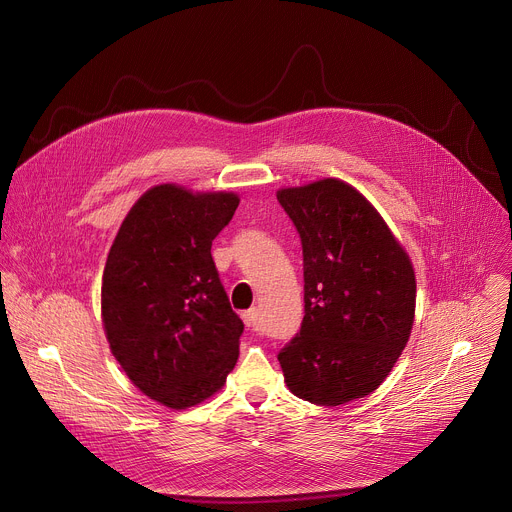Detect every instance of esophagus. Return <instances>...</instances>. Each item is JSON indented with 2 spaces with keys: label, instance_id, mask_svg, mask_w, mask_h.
<instances>
[{
  "label": "esophagus",
  "instance_id": "obj_1",
  "mask_svg": "<svg viewBox=\"0 0 512 512\" xmlns=\"http://www.w3.org/2000/svg\"><path fill=\"white\" fill-rule=\"evenodd\" d=\"M243 316V322H245V326L247 328H251V330H259V310L257 308H251V310H247V312H243L241 314Z\"/></svg>",
  "mask_w": 512,
  "mask_h": 512
}]
</instances>
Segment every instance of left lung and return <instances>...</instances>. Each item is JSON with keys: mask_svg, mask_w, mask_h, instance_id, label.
Instances as JSON below:
<instances>
[{"mask_svg": "<svg viewBox=\"0 0 512 512\" xmlns=\"http://www.w3.org/2000/svg\"><path fill=\"white\" fill-rule=\"evenodd\" d=\"M304 253V320L277 354L289 391L336 407L373 393L413 326L415 273L381 214L326 178L277 192Z\"/></svg>", "mask_w": 512, "mask_h": 512, "instance_id": "1", "label": "left lung"}]
</instances>
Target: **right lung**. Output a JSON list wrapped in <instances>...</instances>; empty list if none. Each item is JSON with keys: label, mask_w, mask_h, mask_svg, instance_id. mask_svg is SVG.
I'll return each instance as SVG.
<instances>
[{"label": "right lung", "mask_w": 512, "mask_h": 512, "mask_svg": "<svg viewBox=\"0 0 512 512\" xmlns=\"http://www.w3.org/2000/svg\"><path fill=\"white\" fill-rule=\"evenodd\" d=\"M239 206L233 192H145L109 251L101 312L113 356L131 383L172 409L221 389L239 358L243 322L210 255Z\"/></svg>", "instance_id": "1"}]
</instances>
